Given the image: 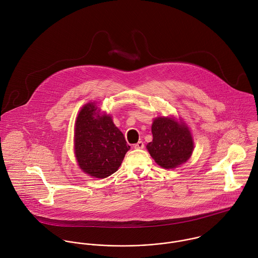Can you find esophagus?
<instances>
[{
  "mask_svg": "<svg viewBox=\"0 0 258 258\" xmlns=\"http://www.w3.org/2000/svg\"><path fill=\"white\" fill-rule=\"evenodd\" d=\"M134 148L135 149H138V150H142L145 148V145L143 142H138L136 145H134Z\"/></svg>",
  "mask_w": 258,
  "mask_h": 258,
  "instance_id": "esophagus-1",
  "label": "esophagus"
}]
</instances>
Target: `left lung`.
<instances>
[{"mask_svg":"<svg viewBox=\"0 0 258 258\" xmlns=\"http://www.w3.org/2000/svg\"><path fill=\"white\" fill-rule=\"evenodd\" d=\"M152 133L154 139L147 149L161 167L175 168L186 162L192 155L195 144L184 122L170 116H158L154 119Z\"/></svg>","mask_w":258,"mask_h":258,"instance_id":"8db88e82","label":"left lung"}]
</instances>
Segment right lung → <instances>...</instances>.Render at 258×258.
<instances>
[{"mask_svg":"<svg viewBox=\"0 0 258 258\" xmlns=\"http://www.w3.org/2000/svg\"><path fill=\"white\" fill-rule=\"evenodd\" d=\"M100 111L95 103H86L80 110L75 126V155L85 173L105 178L118 169L131 147L111 116Z\"/></svg>","mask_w":258,"mask_h":258,"instance_id":"add662e5","label":"right lung"}]
</instances>
